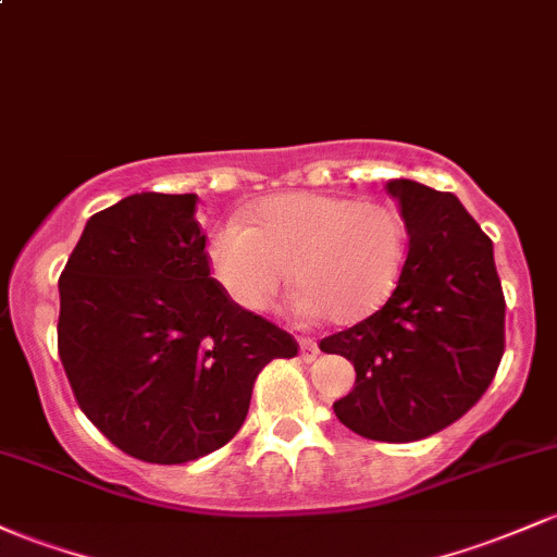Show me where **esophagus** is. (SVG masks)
<instances>
[{"instance_id": "obj_1", "label": "esophagus", "mask_w": 557, "mask_h": 557, "mask_svg": "<svg viewBox=\"0 0 557 557\" xmlns=\"http://www.w3.org/2000/svg\"><path fill=\"white\" fill-rule=\"evenodd\" d=\"M298 348H301L304 362H314L317 354H320V346H317V341L311 338H298Z\"/></svg>"}]
</instances>
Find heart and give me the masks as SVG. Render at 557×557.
<instances>
[{"mask_svg": "<svg viewBox=\"0 0 557 557\" xmlns=\"http://www.w3.org/2000/svg\"><path fill=\"white\" fill-rule=\"evenodd\" d=\"M407 261L405 222L381 200L283 193L227 219L206 240V264L237 309L261 314L293 283L304 314L354 325L386 307Z\"/></svg>", "mask_w": 557, "mask_h": 557, "instance_id": "obj_1", "label": "heart"}]
</instances>
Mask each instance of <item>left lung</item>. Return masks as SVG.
<instances>
[{
	"instance_id": "1",
	"label": "left lung",
	"mask_w": 557,
	"mask_h": 557,
	"mask_svg": "<svg viewBox=\"0 0 557 557\" xmlns=\"http://www.w3.org/2000/svg\"><path fill=\"white\" fill-rule=\"evenodd\" d=\"M409 235L405 272L386 307L322 338L357 381L333 405L346 428L405 444L460 420L505 351V296L494 246L466 206L414 180H391Z\"/></svg>"
}]
</instances>
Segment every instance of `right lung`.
I'll return each instance as SVG.
<instances>
[{
	"instance_id": "1",
	"label": "right lung",
	"mask_w": 557,
	"mask_h": 557,
	"mask_svg": "<svg viewBox=\"0 0 557 557\" xmlns=\"http://www.w3.org/2000/svg\"><path fill=\"white\" fill-rule=\"evenodd\" d=\"M198 195L137 193L95 213L60 274L58 351L78 407L126 455L180 466L246 423L285 330L213 283Z\"/></svg>"
}]
</instances>
